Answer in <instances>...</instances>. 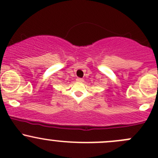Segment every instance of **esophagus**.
I'll use <instances>...</instances> for the list:
<instances>
[{"label":"esophagus","mask_w":158,"mask_h":158,"mask_svg":"<svg viewBox=\"0 0 158 158\" xmlns=\"http://www.w3.org/2000/svg\"><path fill=\"white\" fill-rule=\"evenodd\" d=\"M76 81H77V82H82L84 81V79H81V78H77V79H76Z\"/></svg>","instance_id":"1"}]
</instances>
